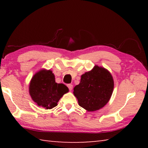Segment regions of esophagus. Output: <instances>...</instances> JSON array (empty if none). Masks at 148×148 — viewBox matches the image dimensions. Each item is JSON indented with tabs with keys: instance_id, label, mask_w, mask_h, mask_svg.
I'll use <instances>...</instances> for the list:
<instances>
[{
	"instance_id": "34e87169",
	"label": "esophagus",
	"mask_w": 148,
	"mask_h": 148,
	"mask_svg": "<svg viewBox=\"0 0 148 148\" xmlns=\"http://www.w3.org/2000/svg\"><path fill=\"white\" fill-rule=\"evenodd\" d=\"M67 86H68L70 91H72V89H73V86H72V84H68L67 85Z\"/></svg>"
}]
</instances>
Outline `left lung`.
Returning a JSON list of instances; mask_svg holds the SVG:
<instances>
[{
  "label": "left lung",
  "instance_id": "8db88e82",
  "mask_svg": "<svg viewBox=\"0 0 148 148\" xmlns=\"http://www.w3.org/2000/svg\"><path fill=\"white\" fill-rule=\"evenodd\" d=\"M114 79L110 72L95 65L91 71L82 74L73 93L81 107L89 112L103 108L110 99L114 90Z\"/></svg>",
  "mask_w": 148,
  "mask_h": 148
}]
</instances>
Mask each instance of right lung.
Masks as SVG:
<instances>
[{
  "mask_svg": "<svg viewBox=\"0 0 148 148\" xmlns=\"http://www.w3.org/2000/svg\"><path fill=\"white\" fill-rule=\"evenodd\" d=\"M69 88L63 84H57L55 76L50 70L42 69L32 77L29 84V93L38 106L51 109L57 106V102Z\"/></svg>",
  "mask_w": 148,
  "mask_h": 148,
  "instance_id": "add662e5",
  "label": "right lung"
}]
</instances>
